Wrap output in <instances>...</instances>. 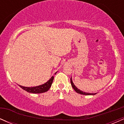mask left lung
Listing matches in <instances>:
<instances>
[{
  "label": "left lung",
  "instance_id": "left-lung-1",
  "mask_svg": "<svg viewBox=\"0 0 124 124\" xmlns=\"http://www.w3.org/2000/svg\"><path fill=\"white\" fill-rule=\"evenodd\" d=\"M70 83H71V85H72V87L73 88V89L76 91V92H77L79 94H81L83 95H95L97 93H86V92H83V91L80 90L79 89H78V87H76V86H75V85H74L73 81H72V77L70 78Z\"/></svg>",
  "mask_w": 124,
  "mask_h": 124
}]
</instances>
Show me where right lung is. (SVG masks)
Segmentation results:
<instances>
[{"label":"right lung","mask_w":124,"mask_h":124,"mask_svg":"<svg viewBox=\"0 0 124 124\" xmlns=\"http://www.w3.org/2000/svg\"><path fill=\"white\" fill-rule=\"evenodd\" d=\"M57 72L55 73V75ZM54 76H52L51 79L47 81L45 83L43 84V85H39V86H35V87H24L22 86L21 85H19L21 89L24 90L25 91L28 92V93L37 94V93H42L44 92H46L50 89L51 85H52V82H53Z\"/></svg>","instance_id":"right-lung-1"}]
</instances>
